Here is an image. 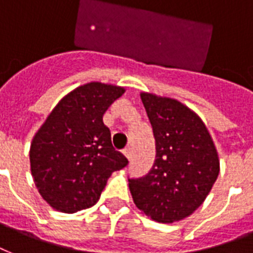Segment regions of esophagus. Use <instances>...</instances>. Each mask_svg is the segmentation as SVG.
<instances>
[{"label":"esophagus","instance_id":"1","mask_svg":"<svg viewBox=\"0 0 253 253\" xmlns=\"http://www.w3.org/2000/svg\"><path fill=\"white\" fill-rule=\"evenodd\" d=\"M124 155H125V157L128 159V160H130V157H132V152H130V148H125Z\"/></svg>","mask_w":253,"mask_h":253}]
</instances>
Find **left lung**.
<instances>
[{
	"instance_id": "obj_1",
	"label": "left lung",
	"mask_w": 253,
	"mask_h": 253,
	"mask_svg": "<svg viewBox=\"0 0 253 253\" xmlns=\"http://www.w3.org/2000/svg\"><path fill=\"white\" fill-rule=\"evenodd\" d=\"M156 160L145 176L129 177L138 210L157 223H173L201 206L219 176V157L200 117L181 102L142 93Z\"/></svg>"
}]
</instances>
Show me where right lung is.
I'll return each mask as SVG.
<instances>
[{"mask_svg":"<svg viewBox=\"0 0 253 253\" xmlns=\"http://www.w3.org/2000/svg\"><path fill=\"white\" fill-rule=\"evenodd\" d=\"M123 93V88L101 83L79 86L57 104L34 136L32 176L54 210L75 213L93 207L111 174L128 165L102 121Z\"/></svg>","mask_w":253,"mask_h":253,"instance_id":"1","label":"right lung"}]
</instances>
